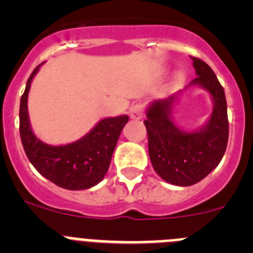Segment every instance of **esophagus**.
<instances>
[{"mask_svg": "<svg viewBox=\"0 0 253 253\" xmlns=\"http://www.w3.org/2000/svg\"><path fill=\"white\" fill-rule=\"evenodd\" d=\"M143 113H144V109H143V105L137 104L130 107V118L133 120H140L143 118Z\"/></svg>", "mask_w": 253, "mask_h": 253, "instance_id": "esophagus-1", "label": "esophagus"}]
</instances>
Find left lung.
<instances>
[{
  "label": "left lung",
  "instance_id": "1",
  "mask_svg": "<svg viewBox=\"0 0 253 253\" xmlns=\"http://www.w3.org/2000/svg\"><path fill=\"white\" fill-rule=\"evenodd\" d=\"M191 59L198 77L185 88L199 86L210 93L213 111L207 124L194 131H186L173 122L172 107L181 90L167 99L152 101L144 120L152 166L163 180L177 186L196 184L218 166L224 156L229 134L222 84L205 62L194 57Z\"/></svg>",
  "mask_w": 253,
  "mask_h": 253
}]
</instances>
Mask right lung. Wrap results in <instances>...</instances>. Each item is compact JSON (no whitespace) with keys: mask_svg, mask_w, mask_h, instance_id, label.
Returning a JSON list of instances; mask_svg holds the SVG:
<instances>
[{"mask_svg":"<svg viewBox=\"0 0 253 253\" xmlns=\"http://www.w3.org/2000/svg\"><path fill=\"white\" fill-rule=\"evenodd\" d=\"M40 66L33 71L20 101V137L31 165L40 175L67 190H84L95 186L105 177L114 149L128 115L105 118L86 135L64 146H50L42 142L31 129L28 96L33 78Z\"/></svg>","mask_w":253,"mask_h":253,"instance_id":"1","label":"right lung"}]
</instances>
